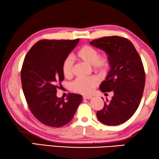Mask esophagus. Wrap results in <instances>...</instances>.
Here are the masks:
<instances>
[{
    "label": "esophagus",
    "instance_id": "34e87169",
    "mask_svg": "<svg viewBox=\"0 0 159 159\" xmlns=\"http://www.w3.org/2000/svg\"><path fill=\"white\" fill-rule=\"evenodd\" d=\"M83 98H84V99H91L92 97H89V96H85V97H84Z\"/></svg>",
    "mask_w": 159,
    "mask_h": 159
}]
</instances>
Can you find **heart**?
I'll return each mask as SVG.
<instances>
[{
  "instance_id": "obj_1",
  "label": "heart",
  "mask_w": 159,
  "mask_h": 159,
  "mask_svg": "<svg viewBox=\"0 0 159 159\" xmlns=\"http://www.w3.org/2000/svg\"><path fill=\"white\" fill-rule=\"evenodd\" d=\"M75 58L89 65L93 70L104 73L109 66V59L106 53L99 54V50L91 45H84L77 51ZM62 75L66 79H70L73 75V62L70 57H66L62 62ZM99 84L96 77L79 79L70 84V90L83 95H89Z\"/></svg>"
}]
</instances>
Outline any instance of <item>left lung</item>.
<instances>
[{
	"label": "left lung",
	"mask_w": 159,
	"mask_h": 159,
	"mask_svg": "<svg viewBox=\"0 0 159 159\" xmlns=\"http://www.w3.org/2000/svg\"><path fill=\"white\" fill-rule=\"evenodd\" d=\"M90 44L108 55L111 69L99 89L104 93L114 92L110 102L104 103L97 117L109 126L124 123L137 110L143 93L146 74L142 60L133 43L125 37H104Z\"/></svg>",
	"instance_id": "obj_1"
}]
</instances>
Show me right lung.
<instances>
[{
	"instance_id": "obj_1",
	"label": "right lung",
	"mask_w": 159,
	"mask_h": 159,
	"mask_svg": "<svg viewBox=\"0 0 159 159\" xmlns=\"http://www.w3.org/2000/svg\"><path fill=\"white\" fill-rule=\"evenodd\" d=\"M79 42L42 39L32 47L22 65L21 79L26 101L32 115L44 125L60 127L72 120L83 97L69 93L57 97V89L64 80L62 62Z\"/></svg>"
}]
</instances>
